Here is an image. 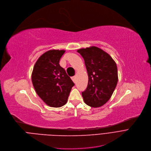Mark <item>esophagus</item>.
Instances as JSON below:
<instances>
[{
	"label": "esophagus",
	"instance_id": "1",
	"mask_svg": "<svg viewBox=\"0 0 151 151\" xmlns=\"http://www.w3.org/2000/svg\"><path fill=\"white\" fill-rule=\"evenodd\" d=\"M72 80H73V81L74 83H76V76H74V77H72Z\"/></svg>",
	"mask_w": 151,
	"mask_h": 151
}]
</instances>
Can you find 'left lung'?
<instances>
[{"instance_id":"obj_1","label":"left lung","mask_w":151,"mask_h":151,"mask_svg":"<svg viewBox=\"0 0 151 151\" xmlns=\"http://www.w3.org/2000/svg\"><path fill=\"white\" fill-rule=\"evenodd\" d=\"M83 58L88 76L87 89L82 93L86 104L99 107L112 95L118 82L117 64L104 50L95 46L78 49Z\"/></svg>"}]
</instances>
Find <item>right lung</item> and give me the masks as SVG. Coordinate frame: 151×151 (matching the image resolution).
<instances>
[{
    "instance_id": "add662e5",
    "label": "right lung",
    "mask_w": 151,
    "mask_h": 151,
    "mask_svg": "<svg viewBox=\"0 0 151 151\" xmlns=\"http://www.w3.org/2000/svg\"><path fill=\"white\" fill-rule=\"evenodd\" d=\"M64 50H50L35 62L31 79L38 96L47 105L60 107L68 101L74 82L60 65Z\"/></svg>"
}]
</instances>
